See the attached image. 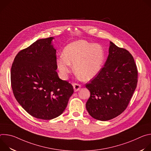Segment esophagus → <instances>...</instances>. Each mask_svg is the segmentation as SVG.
<instances>
[{"mask_svg":"<svg viewBox=\"0 0 151 151\" xmlns=\"http://www.w3.org/2000/svg\"><path fill=\"white\" fill-rule=\"evenodd\" d=\"M73 86L74 91H75V92H76V91H79V89H80V88H81V87L80 84H79V83H74L73 84Z\"/></svg>","mask_w":151,"mask_h":151,"instance_id":"esophagus-1","label":"esophagus"}]
</instances>
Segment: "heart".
Wrapping results in <instances>:
<instances>
[{
    "label": "heart",
    "instance_id": "1",
    "mask_svg": "<svg viewBox=\"0 0 151 151\" xmlns=\"http://www.w3.org/2000/svg\"><path fill=\"white\" fill-rule=\"evenodd\" d=\"M105 58L102 47L85 40L71 42L64 48L63 55L57 60V66L61 75L66 77L72 71L83 81L94 78L100 71Z\"/></svg>",
    "mask_w": 151,
    "mask_h": 151
}]
</instances>
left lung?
I'll list each match as a JSON object with an SVG mask.
<instances>
[{
  "label": "left lung",
  "mask_w": 151,
  "mask_h": 151,
  "mask_svg": "<svg viewBox=\"0 0 151 151\" xmlns=\"http://www.w3.org/2000/svg\"><path fill=\"white\" fill-rule=\"evenodd\" d=\"M138 72L132 55L110 42L109 55L99 73L85 84L90 92L86 108L94 119L108 121L127 108L136 88Z\"/></svg>",
  "instance_id": "8db88e82"
}]
</instances>
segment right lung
Here are the masks:
<instances>
[{
    "label": "right lung",
    "instance_id": "right-lung-1",
    "mask_svg": "<svg viewBox=\"0 0 151 151\" xmlns=\"http://www.w3.org/2000/svg\"><path fill=\"white\" fill-rule=\"evenodd\" d=\"M54 37L41 39L20 51L11 70L14 95L23 108L38 119L60 116L73 93L71 83L59 78Z\"/></svg>",
    "mask_w": 151,
    "mask_h": 151
}]
</instances>
